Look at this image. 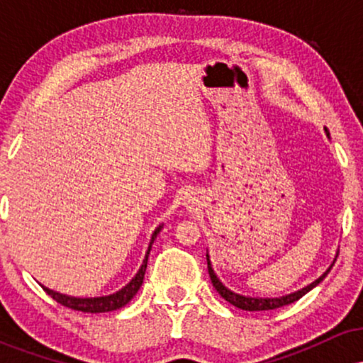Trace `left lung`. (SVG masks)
<instances>
[{"label": "left lung", "mask_w": 363, "mask_h": 363, "mask_svg": "<svg viewBox=\"0 0 363 363\" xmlns=\"http://www.w3.org/2000/svg\"><path fill=\"white\" fill-rule=\"evenodd\" d=\"M326 133H328V129H326ZM328 135H329V133H328ZM206 261H208V273H210L211 283H213L215 290L218 291L220 295H222L225 301L230 302L232 306L239 307V309H242V311H251V312H254V311H273V309H280V307H283V306H289V303H294L295 301H298V298H302L303 295L307 294V291L314 289V286L318 285V283L323 281L324 278H326V274L331 272L333 264H335V262H333V264L329 266V269L323 274V277H319L314 283L307 285L306 289L295 291V294L285 295V297H280V298H257V297H244V295L234 294V291L228 290L227 286H225L223 283L220 281L218 278H216L213 268H211V264H210V259H208V254H206Z\"/></svg>", "instance_id": "obj_1"}]
</instances>
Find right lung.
<instances>
[{"label":"right lung","mask_w":363,"mask_h":363,"mask_svg":"<svg viewBox=\"0 0 363 363\" xmlns=\"http://www.w3.org/2000/svg\"><path fill=\"white\" fill-rule=\"evenodd\" d=\"M158 232H160V227H158L157 230L153 232L152 242H150L147 257H145L143 264H141V268H140V272L136 273V277L133 278V280L129 281L128 285L124 286V289L116 291V294L107 295V297H97V298H77V297H68V295H61V294H57V291L45 289V286H43V289L48 291V294L51 295V297L57 303H61V306L68 307V309H72V311H80V312H90V314H97V312H111V311L121 309V307L126 306V303L131 301V298L135 297L136 294H138L141 283H143L145 272H147L150 249H152V244H153V240H155Z\"/></svg>","instance_id":"add662e5"}]
</instances>
